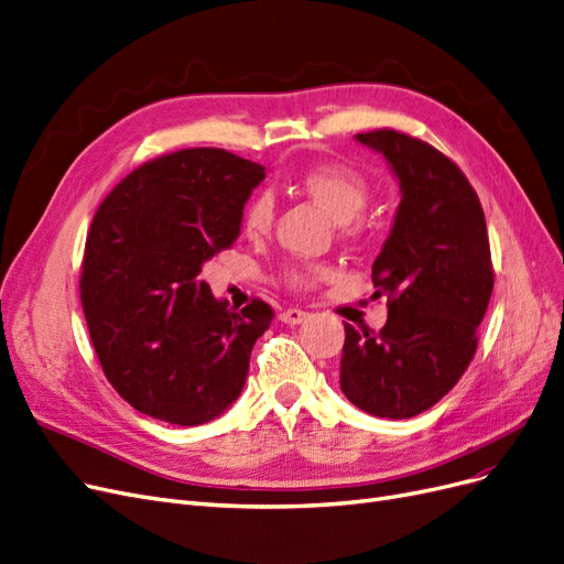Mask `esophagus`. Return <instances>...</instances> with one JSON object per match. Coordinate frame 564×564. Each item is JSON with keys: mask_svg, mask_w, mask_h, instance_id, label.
Here are the masks:
<instances>
[{"mask_svg": "<svg viewBox=\"0 0 564 564\" xmlns=\"http://www.w3.org/2000/svg\"><path fill=\"white\" fill-rule=\"evenodd\" d=\"M306 311H302V308H288V311H283L281 314V321L285 323V325H300V323H304L306 321Z\"/></svg>", "mask_w": 564, "mask_h": 564, "instance_id": "1", "label": "esophagus"}]
</instances>
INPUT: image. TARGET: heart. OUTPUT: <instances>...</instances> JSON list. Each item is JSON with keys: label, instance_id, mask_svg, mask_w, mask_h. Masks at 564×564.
I'll return each instance as SVG.
<instances>
[{"label": "heart", "instance_id": "heart-1", "mask_svg": "<svg viewBox=\"0 0 564 564\" xmlns=\"http://www.w3.org/2000/svg\"><path fill=\"white\" fill-rule=\"evenodd\" d=\"M300 191L308 195L314 202H318L325 212L344 225L348 235H360L362 223L360 214L369 202V183L362 174L344 164L325 162L308 166V170L297 178ZM271 220H274V197L269 193H258L250 197V202L243 208L241 227L248 239H262ZM327 274V267L323 264H302L288 269L285 281L290 288H308L316 281H321Z\"/></svg>", "mask_w": 564, "mask_h": 564}]
</instances>
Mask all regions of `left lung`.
<instances>
[{
    "instance_id": "left-lung-1",
    "label": "left lung",
    "mask_w": 564,
    "mask_h": 564,
    "mask_svg": "<svg viewBox=\"0 0 564 564\" xmlns=\"http://www.w3.org/2000/svg\"><path fill=\"white\" fill-rule=\"evenodd\" d=\"M390 164L402 202L371 267L388 297L379 332L346 327L339 386L379 419H411L440 402L469 367L492 295L481 202L460 166L398 130L356 134Z\"/></svg>"
}]
</instances>
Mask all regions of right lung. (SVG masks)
Returning a JSON list of instances; mask_svg holds the SVG:
<instances>
[{
    "instance_id": "right-lung-1",
    "label": "right lung",
    "mask_w": 564,
    "mask_h": 564,
    "mask_svg": "<svg viewBox=\"0 0 564 564\" xmlns=\"http://www.w3.org/2000/svg\"><path fill=\"white\" fill-rule=\"evenodd\" d=\"M264 166L223 149L141 164L101 202L83 256L80 304L104 377L155 421L218 419L246 383L274 311H241L197 281L229 248Z\"/></svg>"
}]
</instances>
